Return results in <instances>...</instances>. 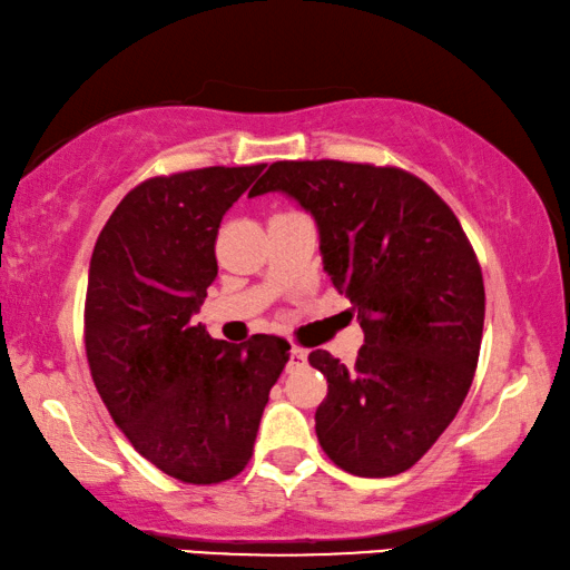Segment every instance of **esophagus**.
<instances>
[{
	"instance_id": "34e87169",
	"label": "esophagus",
	"mask_w": 570,
	"mask_h": 570,
	"mask_svg": "<svg viewBox=\"0 0 570 570\" xmlns=\"http://www.w3.org/2000/svg\"><path fill=\"white\" fill-rule=\"evenodd\" d=\"M306 363V350L304 347H292L288 350V367H302Z\"/></svg>"
}]
</instances>
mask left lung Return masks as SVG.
Returning <instances> with one entry per match:
<instances>
[{
  "mask_svg": "<svg viewBox=\"0 0 570 570\" xmlns=\"http://www.w3.org/2000/svg\"><path fill=\"white\" fill-rule=\"evenodd\" d=\"M284 193L312 213L322 264L365 332L355 367L314 350L327 377L314 413L334 464L357 476L411 469L472 385L484 282L451 207L411 171L352 161H274L250 197Z\"/></svg>",
  "mask_w": 570,
  "mask_h": 570,
  "instance_id": "left-lung-1",
  "label": "left lung"
}]
</instances>
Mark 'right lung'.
I'll return each mask as SVG.
<instances>
[{"instance_id":"right-lung-1","label":"right lung","mask_w":570,"mask_h":570,"mask_svg":"<svg viewBox=\"0 0 570 570\" xmlns=\"http://www.w3.org/2000/svg\"><path fill=\"white\" fill-rule=\"evenodd\" d=\"M266 165L151 177L124 197L96 240L86 355L96 391L131 446L187 484H218L253 454L288 342L243 345L193 324L218 276L223 215Z\"/></svg>"}]
</instances>
